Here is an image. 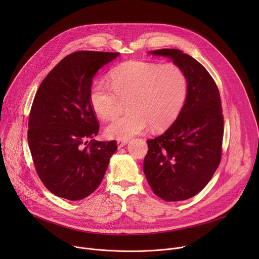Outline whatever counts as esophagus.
<instances>
[{"instance_id":"obj_1","label":"esophagus","mask_w":259,"mask_h":259,"mask_svg":"<svg viewBox=\"0 0 259 259\" xmlns=\"http://www.w3.org/2000/svg\"><path fill=\"white\" fill-rule=\"evenodd\" d=\"M128 143L127 140H118L117 141V145H118V149H121L124 145H126Z\"/></svg>"}]
</instances>
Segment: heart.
<instances>
[{"instance_id": "obj_1", "label": "heart", "mask_w": 259, "mask_h": 259, "mask_svg": "<svg viewBox=\"0 0 259 259\" xmlns=\"http://www.w3.org/2000/svg\"><path fill=\"white\" fill-rule=\"evenodd\" d=\"M112 84L96 80L89 93L91 106L104 120L115 118L121 99L127 100L129 112L114 120L104 130L109 138L128 140L147 127L160 131L170 126L187 97V77L175 64L132 60L110 73Z\"/></svg>"}]
</instances>
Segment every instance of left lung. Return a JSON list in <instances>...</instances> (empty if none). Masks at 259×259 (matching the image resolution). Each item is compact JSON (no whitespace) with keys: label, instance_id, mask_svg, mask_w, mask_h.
<instances>
[{"label":"left lung","instance_id":"left-lung-1","mask_svg":"<svg viewBox=\"0 0 259 259\" xmlns=\"http://www.w3.org/2000/svg\"><path fill=\"white\" fill-rule=\"evenodd\" d=\"M150 54L170 58L187 77L186 102L175 122L149 145L143 172L153 192L167 202L190 199L212 178L221 159L224 116L219 90L207 69L177 49Z\"/></svg>","mask_w":259,"mask_h":259}]
</instances>
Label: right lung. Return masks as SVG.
<instances>
[{
	"instance_id": "obj_1",
	"label": "right lung",
	"mask_w": 259,
	"mask_h": 259,
	"mask_svg": "<svg viewBox=\"0 0 259 259\" xmlns=\"http://www.w3.org/2000/svg\"><path fill=\"white\" fill-rule=\"evenodd\" d=\"M119 53L78 51L64 57L35 93L27 139L44 186L55 196L79 201L100 184L117 142L97 141L99 125L89 93L93 78Z\"/></svg>"
}]
</instances>
